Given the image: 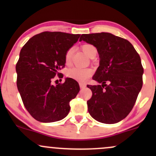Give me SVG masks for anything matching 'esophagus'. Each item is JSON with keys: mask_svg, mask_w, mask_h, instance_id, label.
Masks as SVG:
<instances>
[{"mask_svg": "<svg viewBox=\"0 0 156 156\" xmlns=\"http://www.w3.org/2000/svg\"><path fill=\"white\" fill-rule=\"evenodd\" d=\"M79 85H80V87L81 89H84L86 87V86H87L85 83H80Z\"/></svg>", "mask_w": 156, "mask_h": 156, "instance_id": "1", "label": "esophagus"}]
</instances>
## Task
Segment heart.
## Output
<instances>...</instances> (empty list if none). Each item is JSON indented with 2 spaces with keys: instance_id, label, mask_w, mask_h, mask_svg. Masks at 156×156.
Here are the masks:
<instances>
[{
  "instance_id": "obj_1",
  "label": "heart",
  "mask_w": 156,
  "mask_h": 156,
  "mask_svg": "<svg viewBox=\"0 0 156 156\" xmlns=\"http://www.w3.org/2000/svg\"><path fill=\"white\" fill-rule=\"evenodd\" d=\"M81 49L89 57L92 55V53L94 51H96V48L92 44H83L81 46ZM73 52H74V48H69L66 52L64 59H65V63L67 64H69L71 63ZM92 69H89V68L73 67L71 69H68L67 76L68 78H72V79L77 80V81L84 82L88 79L89 77L92 76Z\"/></svg>"
}]
</instances>
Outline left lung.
Segmentation results:
<instances>
[{"label":"left lung","mask_w":156,"mask_h":156,"mask_svg":"<svg viewBox=\"0 0 156 156\" xmlns=\"http://www.w3.org/2000/svg\"><path fill=\"white\" fill-rule=\"evenodd\" d=\"M82 40L96 47L100 56L92 79L101 85H87L92 92L89 113L100 122L117 123L131 112L142 87L140 56L129 41L110 33L82 34Z\"/></svg>","instance_id":"obj_1"}]
</instances>
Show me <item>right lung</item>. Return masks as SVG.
Listing matches in <instances>:
<instances>
[{
    "label": "right lung",
    "mask_w": 156,
    "mask_h": 156,
    "mask_svg": "<svg viewBox=\"0 0 156 156\" xmlns=\"http://www.w3.org/2000/svg\"><path fill=\"white\" fill-rule=\"evenodd\" d=\"M80 36L44 31L31 37L21 49L16 64L17 87L24 106L36 120L53 122L69 114V102L79 92V85L69 78L55 86L53 80L56 75L63 78L58 70L65 66V53Z\"/></svg>",
    "instance_id": "1"
}]
</instances>
